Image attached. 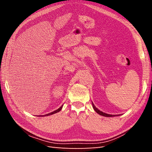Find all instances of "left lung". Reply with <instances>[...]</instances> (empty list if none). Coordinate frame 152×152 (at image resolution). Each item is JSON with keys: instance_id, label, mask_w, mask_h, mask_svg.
Here are the masks:
<instances>
[{"instance_id": "obj_1", "label": "left lung", "mask_w": 152, "mask_h": 152, "mask_svg": "<svg viewBox=\"0 0 152 152\" xmlns=\"http://www.w3.org/2000/svg\"><path fill=\"white\" fill-rule=\"evenodd\" d=\"M92 104H93V109H94V110H95L96 113H98V114H99V115H102V116H105V117H112V116H115V115H114L108 114H106V113H104V112H101V111H100L99 110H98L97 108H96L95 107V105L93 104V102H92Z\"/></svg>"}]
</instances>
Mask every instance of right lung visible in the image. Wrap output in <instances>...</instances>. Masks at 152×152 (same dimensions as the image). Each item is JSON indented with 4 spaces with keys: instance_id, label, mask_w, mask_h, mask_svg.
Instances as JSON below:
<instances>
[{
    "instance_id": "1",
    "label": "right lung",
    "mask_w": 152,
    "mask_h": 152,
    "mask_svg": "<svg viewBox=\"0 0 152 152\" xmlns=\"http://www.w3.org/2000/svg\"><path fill=\"white\" fill-rule=\"evenodd\" d=\"M62 108H63V105L61 106V107L59 108H58L57 110H55V111H53V112H51V113H49V114H46V115H42V116H46V115H52V114H56V113H57V112H59V111H61V110L62 109Z\"/></svg>"
}]
</instances>
